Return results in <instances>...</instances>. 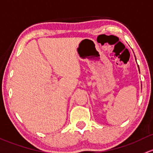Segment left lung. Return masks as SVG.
<instances>
[{"instance_id":"8db88e82","label":"left lung","mask_w":153,"mask_h":153,"mask_svg":"<svg viewBox=\"0 0 153 153\" xmlns=\"http://www.w3.org/2000/svg\"><path fill=\"white\" fill-rule=\"evenodd\" d=\"M138 69H139V67H138Z\"/></svg>"}]
</instances>
